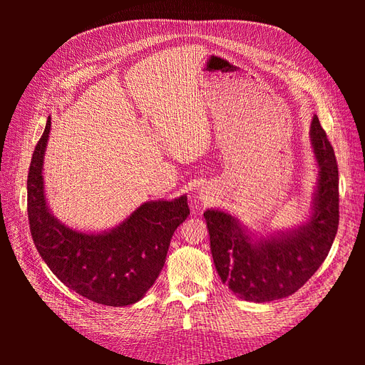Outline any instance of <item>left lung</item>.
<instances>
[{"instance_id": "1", "label": "left lung", "mask_w": 365, "mask_h": 365, "mask_svg": "<svg viewBox=\"0 0 365 365\" xmlns=\"http://www.w3.org/2000/svg\"><path fill=\"white\" fill-rule=\"evenodd\" d=\"M318 178L311 215L294 228L257 233L219 208L205 210L210 250L220 280L245 302L289 297L327 257L338 231V165L334 148L315 115L309 130Z\"/></svg>"}]
</instances>
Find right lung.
I'll use <instances>...</instances> for the list:
<instances>
[{"label":"right lung","mask_w":365,"mask_h":365,"mask_svg":"<svg viewBox=\"0 0 365 365\" xmlns=\"http://www.w3.org/2000/svg\"><path fill=\"white\" fill-rule=\"evenodd\" d=\"M50 130L48 115L27 178V213L38 252L65 286L88 300L114 307L140 302L158 279L175 230L190 215L187 196L143 202L105 231L71 228L51 213L43 189Z\"/></svg>","instance_id":"1"}]
</instances>
